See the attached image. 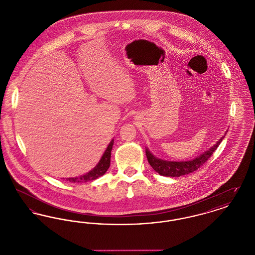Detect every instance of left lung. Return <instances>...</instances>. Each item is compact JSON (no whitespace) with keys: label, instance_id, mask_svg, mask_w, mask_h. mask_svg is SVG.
Wrapping results in <instances>:
<instances>
[{"label":"left lung","instance_id":"8db88e82","mask_svg":"<svg viewBox=\"0 0 255 255\" xmlns=\"http://www.w3.org/2000/svg\"><path fill=\"white\" fill-rule=\"evenodd\" d=\"M224 137V136H223ZM223 137L219 139L218 142L211 147L206 153L202 154L198 158L193 160L188 161H167L159 158H155L149 151L146 149V157L148 162L152 166V168L158 172L159 175L165 177H180L183 175H187L199 169L203 164H205L206 160L212 156L214 151L218 148L219 144L222 142Z\"/></svg>","mask_w":255,"mask_h":255}]
</instances>
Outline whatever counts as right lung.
<instances>
[{
  "instance_id": "right-lung-1",
  "label": "right lung",
  "mask_w": 255,
  "mask_h": 255,
  "mask_svg": "<svg viewBox=\"0 0 255 255\" xmlns=\"http://www.w3.org/2000/svg\"><path fill=\"white\" fill-rule=\"evenodd\" d=\"M113 144H114V140H112L110 142L105 153L103 154L102 158L99 160V162L97 163V166L94 169L90 171L89 173H87L85 175H83V176L78 177V178L77 177L76 178H69V179H67V181L71 182H90V181H94L97 178L103 176L110 167L111 151H112V148H113Z\"/></svg>"
}]
</instances>
